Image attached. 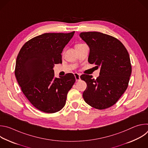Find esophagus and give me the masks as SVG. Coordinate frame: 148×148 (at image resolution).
I'll return each mask as SVG.
<instances>
[{
  "instance_id": "1",
  "label": "esophagus",
  "mask_w": 148,
  "mask_h": 148,
  "mask_svg": "<svg viewBox=\"0 0 148 148\" xmlns=\"http://www.w3.org/2000/svg\"><path fill=\"white\" fill-rule=\"evenodd\" d=\"M74 76H75V80L76 81H78L81 79L80 78V75L79 74H77V73H74Z\"/></svg>"
}]
</instances>
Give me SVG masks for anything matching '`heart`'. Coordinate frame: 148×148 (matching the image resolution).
Here are the masks:
<instances>
[{
	"mask_svg": "<svg viewBox=\"0 0 148 148\" xmlns=\"http://www.w3.org/2000/svg\"><path fill=\"white\" fill-rule=\"evenodd\" d=\"M78 45H76V46H78Z\"/></svg>",
	"mask_w": 148,
	"mask_h": 148,
	"instance_id": "1",
	"label": "heart"
}]
</instances>
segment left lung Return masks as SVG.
<instances>
[{
	"label": "left lung",
	"instance_id": "8db88e82",
	"mask_svg": "<svg viewBox=\"0 0 148 148\" xmlns=\"http://www.w3.org/2000/svg\"><path fill=\"white\" fill-rule=\"evenodd\" d=\"M79 37L90 48L88 62L100 69L96 79L92 75H81L87 85L83 98L94 108H108L128 87L132 72L130 55L121 42L111 36L89 32L81 33Z\"/></svg>",
	"mask_w": 148,
	"mask_h": 148
}]
</instances>
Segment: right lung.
Here are the masks:
<instances>
[{"label":"right lung","mask_w":148,"mask_h":148,"mask_svg":"<svg viewBox=\"0 0 148 148\" xmlns=\"http://www.w3.org/2000/svg\"><path fill=\"white\" fill-rule=\"evenodd\" d=\"M75 32L45 33L23 45L17 57L15 75L22 92L37 110L54 113L64 107L75 81L73 74L54 77V64L62 63L61 53Z\"/></svg>","instance_id":"obj_1"}]
</instances>
